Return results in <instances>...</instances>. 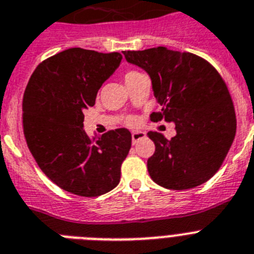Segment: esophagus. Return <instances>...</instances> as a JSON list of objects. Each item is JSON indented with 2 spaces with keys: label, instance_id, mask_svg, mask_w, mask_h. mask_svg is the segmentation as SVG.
<instances>
[{
  "label": "esophagus",
  "instance_id": "1",
  "mask_svg": "<svg viewBox=\"0 0 254 254\" xmlns=\"http://www.w3.org/2000/svg\"><path fill=\"white\" fill-rule=\"evenodd\" d=\"M144 136H145V133H143V131H133V133H131V140H133V144L135 145L136 143L139 142V140H142Z\"/></svg>",
  "mask_w": 254,
  "mask_h": 254
}]
</instances>
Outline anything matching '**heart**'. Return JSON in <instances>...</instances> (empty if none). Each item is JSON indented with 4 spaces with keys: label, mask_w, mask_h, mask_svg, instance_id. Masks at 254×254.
I'll return each instance as SVG.
<instances>
[{
    "label": "heart",
    "mask_w": 254,
    "mask_h": 254,
    "mask_svg": "<svg viewBox=\"0 0 254 254\" xmlns=\"http://www.w3.org/2000/svg\"><path fill=\"white\" fill-rule=\"evenodd\" d=\"M140 75L142 74L138 71H135V70H127V71L124 74V79H125V83H127V85L130 84V83H131L133 80H135L136 78H139ZM125 123H127V125L134 124V119L130 118V116H127V118H125Z\"/></svg>",
    "instance_id": "heart-1"
}]
</instances>
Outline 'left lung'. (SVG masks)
Wrapping results in <instances>:
<instances>
[{
  "mask_svg": "<svg viewBox=\"0 0 254 254\" xmlns=\"http://www.w3.org/2000/svg\"><path fill=\"white\" fill-rule=\"evenodd\" d=\"M124 55L151 76L161 105L151 120L175 123L171 139L157 131L147 134L156 147L147 161L152 180L171 190L206 183L221 167L237 133L233 100L221 75L190 52L156 47Z\"/></svg>",
  "mask_w": 254,
  "mask_h": 254,
  "instance_id": "1",
  "label": "left lung"
}]
</instances>
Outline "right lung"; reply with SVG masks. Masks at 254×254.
I'll list each match as a JSON object with an SVG mask.
<instances>
[{
  "mask_svg": "<svg viewBox=\"0 0 254 254\" xmlns=\"http://www.w3.org/2000/svg\"><path fill=\"white\" fill-rule=\"evenodd\" d=\"M123 59L69 48L42 61L23 97L26 144L39 169L57 187L80 197H98L119 184L121 164L131 147L125 127L100 138L83 129L84 111Z\"/></svg>",
  "mask_w": 254,
  "mask_h": 254,
  "instance_id": "add662e5",
  "label": "right lung"
}]
</instances>
